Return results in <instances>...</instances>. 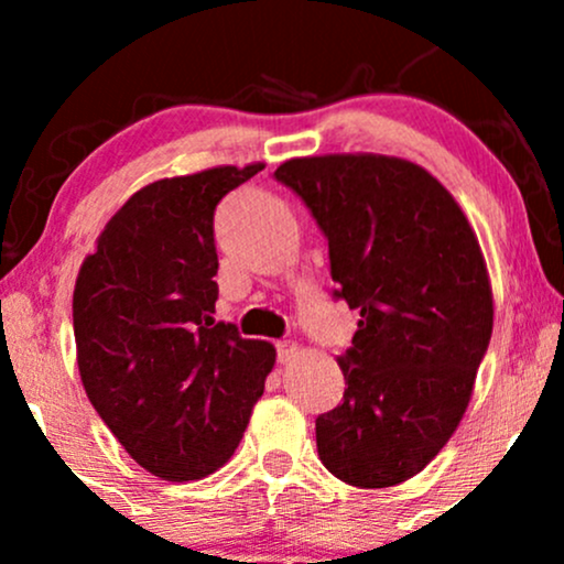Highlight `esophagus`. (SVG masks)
Masks as SVG:
<instances>
[{"instance_id":"1","label":"esophagus","mask_w":564,"mask_h":564,"mask_svg":"<svg viewBox=\"0 0 564 564\" xmlns=\"http://www.w3.org/2000/svg\"><path fill=\"white\" fill-rule=\"evenodd\" d=\"M275 349H278V360H281V364H289V360H294L296 355H300V345H296V341H278L275 345Z\"/></svg>"}]
</instances>
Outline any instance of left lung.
<instances>
[{
    "label": "left lung",
    "mask_w": 564,
    "mask_h": 564,
    "mask_svg": "<svg viewBox=\"0 0 564 564\" xmlns=\"http://www.w3.org/2000/svg\"><path fill=\"white\" fill-rule=\"evenodd\" d=\"M275 180L313 212L334 294L360 310L336 358L345 400L315 422L321 462L355 488L405 482L456 432L494 332L475 230L437 177L398 156L289 159Z\"/></svg>",
    "instance_id": "obj_1"
}]
</instances>
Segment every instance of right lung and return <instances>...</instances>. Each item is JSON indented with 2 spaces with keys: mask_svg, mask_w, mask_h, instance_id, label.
<instances>
[{
  "mask_svg": "<svg viewBox=\"0 0 564 564\" xmlns=\"http://www.w3.org/2000/svg\"><path fill=\"white\" fill-rule=\"evenodd\" d=\"M264 164L140 187L108 219L74 286L89 403L142 469L200 480L236 453L275 347L215 321V209Z\"/></svg>",
  "mask_w": 564,
  "mask_h": 564,
  "instance_id": "obj_1",
  "label": "right lung"
}]
</instances>
